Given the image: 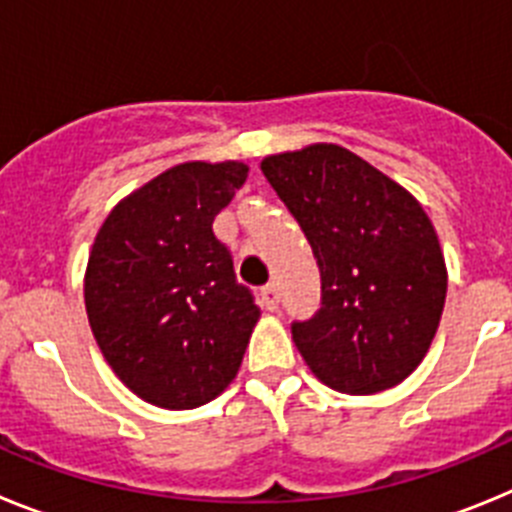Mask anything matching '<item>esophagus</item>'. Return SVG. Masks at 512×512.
Wrapping results in <instances>:
<instances>
[{"mask_svg":"<svg viewBox=\"0 0 512 512\" xmlns=\"http://www.w3.org/2000/svg\"><path fill=\"white\" fill-rule=\"evenodd\" d=\"M261 305H264L269 312L277 310V307H279L277 284H266V287H261Z\"/></svg>","mask_w":512,"mask_h":512,"instance_id":"34e87169","label":"esophagus"}]
</instances>
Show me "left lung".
Masks as SVG:
<instances>
[{"mask_svg":"<svg viewBox=\"0 0 512 512\" xmlns=\"http://www.w3.org/2000/svg\"><path fill=\"white\" fill-rule=\"evenodd\" d=\"M261 171L318 259L320 310L292 323L302 359L348 395L400 384L431 348L449 284L420 202L333 143L266 156Z\"/></svg>","mask_w":512,"mask_h":512,"instance_id":"obj_1","label":"left lung"}]
</instances>
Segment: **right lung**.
<instances>
[{"instance_id": "right-lung-1", "label": "right lung", "mask_w": 512, "mask_h": 512, "mask_svg": "<svg viewBox=\"0 0 512 512\" xmlns=\"http://www.w3.org/2000/svg\"><path fill=\"white\" fill-rule=\"evenodd\" d=\"M246 176L241 161L174 166L128 194L94 238L84 277L92 333L120 382L158 408L215 400L259 323L212 233Z\"/></svg>"}]
</instances>
